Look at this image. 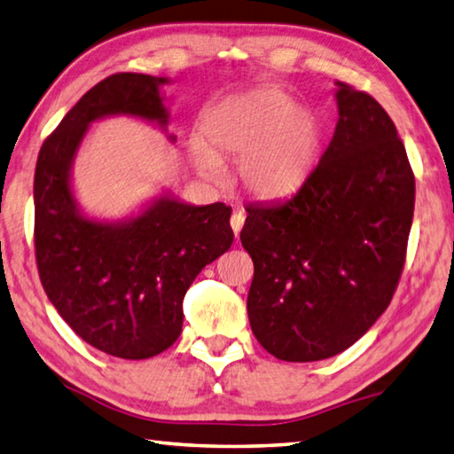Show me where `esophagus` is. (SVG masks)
Wrapping results in <instances>:
<instances>
[{"label": "esophagus", "instance_id": "obj_1", "mask_svg": "<svg viewBox=\"0 0 454 454\" xmlns=\"http://www.w3.org/2000/svg\"><path fill=\"white\" fill-rule=\"evenodd\" d=\"M231 229H233V233H235V237L239 235V231L243 229V225H245V215L241 213V211H235L233 215H231Z\"/></svg>", "mask_w": 454, "mask_h": 454}]
</instances>
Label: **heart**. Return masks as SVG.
<instances>
[{
    "mask_svg": "<svg viewBox=\"0 0 454 454\" xmlns=\"http://www.w3.org/2000/svg\"><path fill=\"white\" fill-rule=\"evenodd\" d=\"M203 137L191 139L199 175L221 181L225 159H239L237 177L261 201L285 199L305 185L319 163V114L285 90L257 87L217 103L203 119Z\"/></svg>",
    "mask_w": 454,
    "mask_h": 454,
    "instance_id": "1",
    "label": "heart"
}]
</instances>
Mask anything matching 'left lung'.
Masks as SVG:
<instances>
[{
	"mask_svg": "<svg viewBox=\"0 0 454 454\" xmlns=\"http://www.w3.org/2000/svg\"><path fill=\"white\" fill-rule=\"evenodd\" d=\"M337 127L309 181L249 205L253 335L277 359L323 361L356 343L393 299L415 211V177L393 119L337 82Z\"/></svg>",
	"mask_w": 454,
	"mask_h": 454,
	"instance_id": "8db88e82",
	"label": "left lung"
}]
</instances>
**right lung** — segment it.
Here are the masks:
<instances>
[{
    "label": "right lung",
    "mask_w": 454,
    "mask_h": 454,
    "mask_svg": "<svg viewBox=\"0 0 454 454\" xmlns=\"http://www.w3.org/2000/svg\"><path fill=\"white\" fill-rule=\"evenodd\" d=\"M169 77L115 74L91 87L39 151L34 179L35 257L47 299L87 345L119 359H149L183 327V297L205 265L233 243L225 203L191 205L171 191L123 219L85 213L74 163L91 125L135 117L167 131Z\"/></svg>",
    "instance_id": "1"
}]
</instances>
